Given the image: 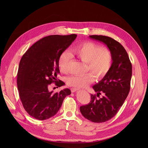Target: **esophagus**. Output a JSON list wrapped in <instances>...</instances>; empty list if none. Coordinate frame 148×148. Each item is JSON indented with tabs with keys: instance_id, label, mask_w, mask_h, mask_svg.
I'll list each match as a JSON object with an SVG mask.
<instances>
[{
	"instance_id": "esophagus-1",
	"label": "esophagus",
	"mask_w": 148,
	"mask_h": 148,
	"mask_svg": "<svg viewBox=\"0 0 148 148\" xmlns=\"http://www.w3.org/2000/svg\"><path fill=\"white\" fill-rule=\"evenodd\" d=\"M78 90H79V89L77 88H71V92H75V91H77Z\"/></svg>"
}]
</instances>
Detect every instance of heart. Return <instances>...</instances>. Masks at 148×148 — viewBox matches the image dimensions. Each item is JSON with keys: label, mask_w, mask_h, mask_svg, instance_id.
Segmentation results:
<instances>
[{"label": "heart", "mask_w": 148, "mask_h": 148, "mask_svg": "<svg viewBox=\"0 0 148 148\" xmlns=\"http://www.w3.org/2000/svg\"><path fill=\"white\" fill-rule=\"evenodd\" d=\"M71 53L82 61L86 62V70L90 71L97 78H101L110 70L112 64L111 51L91 41L78 44L71 50ZM71 55L68 51L62 52L58 60V67L63 73L68 71V66ZM94 81L91 73L85 75H73L67 79V84L75 88H86Z\"/></svg>", "instance_id": "obj_1"}]
</instances>
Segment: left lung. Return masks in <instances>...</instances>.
Here are the masks:
<instances>
[{
    "mask_svg": "<svg viewBox=\"0 0 148 148\" xmlns=\"http://www.w3.org/2000/svg\"><path fill=\"white\" fill-rule=\"evenodd\" d=\"M90 38L101 42L109 49L112 64L109 72L92 87L97 95L91 94V101L80 107L86 119L95 123L106 122L113 118L122 107L130 90L132 64L124 47L114 39L105 36L92 35ZM102 93L103 97L97 99Z\"/></svg>",
    "mask_w": 148,
    "mask_h": 148,
    "instance_id": "left-lung-1",
    "label": "left lung"
}]
</instances>
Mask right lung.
I'll use <instances>...</instances> for the list:
<instances>
[{"mask_svg":"<svg viewBox=\"0 0 148 148\" xmlns=\"http://www.w3.org/2000/svg\"><path fill=\"white\" fill-rule=\"evenodd\" d=\"M77 36L75 34L46 36L36 42L21 58L17 88L25 110L33 118L45 120L54 116L65 97L71 94L69 88L53 93L49 90V86L53 82L59 87L63 85L57 78L58 58Z\"/></svg>","mask_w":148,"mask_h":148,"instance_id":"obj_1","label":"right lung"}]
</instances>
